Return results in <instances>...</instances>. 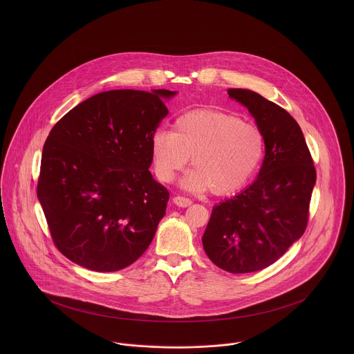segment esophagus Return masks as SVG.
<instances>
[{
    "mask_svg": "<svg viewBox=\"0 0 354 354\" xmlns=\"http://www.w3.org/2000/svg\"><path fill=\"white\" fill-rule=\"evenodd\" d=\"M173 202H174V204H177L178 207H188V205L192 204V201L188 199V198H185V196H176V198L173 199Z\"/></svg>",
    "mask_w": 354,
    "mask_h": 354,
    "instance_id": "obj_1",
    "label": "esophagus"
}]
</instances>
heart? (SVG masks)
<instances>
[{
	"mask_svg": "<svg viewBox=\"0 0 354 354\" xmlns=\"http://www.w3.org/2000/svg\"><path fill=\"white\" fill-rule=\"evenodd\" d=\"M264 152L261 132L239 117L218 110H192L173 122V132L159 129L151 138L155 174L171 183L189 160L184 185L215 195L243 187L256 171Z\"/></svg>",
	"mask_w": 354,
	"mask_h": 354,
	"instance_id": "heart-1",
	"label": "heart"
}]
</instances>
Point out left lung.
<instances>
[{
    "mask_svg": "<svg viewBox=\"0 0 354 354\" xmlns=\"http://www.w3.org/2000/svg\"><path fill=\"white\" fill-rule=\"evenodd\" d=\"M227 94L254 117L266 155L252 185L214 207L203 248L219 268L244 274L275 263L303 236L316 169L301 128L285 109L250 90Z\"/></svg>",
    "mask_w": 354,
    "mask_h": 354,
    "instance_id": "left-lung-1",
    "label": "left lung"
}]
</instances>
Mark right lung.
<instances>
[{
    "instance_id": "1",
    "label": "right lung",
    "mask_w": 354,
    "mask_h": 354,
    "mask_svg": "<svg viewBox=\"0 0 354 354\" xmlns=\"http://www.w3.org/2000/svg\"><path fill=\"white\" fill-rule=\"evenodd\" d=\"M169 90H113L69 110L45 142L37 195L55 248L111 272L136 261L163 218L169 191L152 178L151 138Z\"/></svg>"
}]
</instances>
